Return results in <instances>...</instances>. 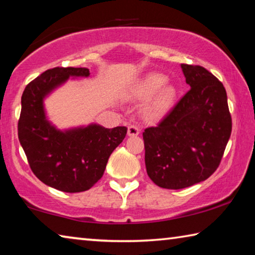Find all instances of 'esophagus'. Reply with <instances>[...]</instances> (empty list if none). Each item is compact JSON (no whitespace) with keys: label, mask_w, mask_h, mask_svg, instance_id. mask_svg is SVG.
Masks as SVG:
<instances>
[{"label":"esophagus","mask_w":255,"mask_h":255,"mask_svg":"<svg viewBox=\"0 0 255 255\" xmlns=\"http://www.w3.org/2000/svg\"><path fill=\"white\" fill-rule=\"evenodd\" d=\"M140 133V128L137 127V125H135V124H131V125H128V134L130 135V136H135V135H137Z\"/></svg>","instance_id":"obj_1"}]
</instances>
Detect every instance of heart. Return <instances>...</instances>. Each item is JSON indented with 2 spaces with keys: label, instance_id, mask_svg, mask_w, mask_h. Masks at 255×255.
<instances>
[{
  "label": "heart",
  "instance_id": "heart-1",
  "mask_svg": "<svg viewBox=\"0 0 255 255\" xmlns=\"http://www.w3.org/2000/svg\"><path fill=\"white\" fill-rule=\"evenodd\" d=\"M167 82V77L160 73H152L143 79V81L140 83V86L136 89V97L141 99H148L151 98L152 96L157 93L155 98L152 99L151 104L149 106V111L152 114H160L165 111L168 110L172 105L174 97H175V90L173 87L165 86Z\"/></svg>",
  "mask_w": 255,
  "mask_h": 255
}]
</instances>
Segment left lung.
Segmentation results:
<instances>
[{
    "label": "left lung",
    "mask_w": 255,
    "mask_h": 255,
    "mask_svg": "<svg viewBox=\"0 0 255 255\" xmlns=\"http://www.w3.org/2000/svg\"><path fill=\"white\" fill-rule=\"evenodd\" d=\"M191 89L157 127L143 132L148 176L162 189L206 181L222 161L232 133L225 87L200 65L181 64Z\"/></svg>",
    "instance_id": "8db88e82"
}]
</instances>
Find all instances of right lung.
<instances>
[{
  "label": "right lung",
  "instance_id": "obj_1",
  "mask_svg": "<svg viewBox=\"0 0 255 255\" xmlns=\"http://www.w3.org/2000/svg\"><path fill=\"white\" fill-rule=\"evenodd\" d=\"M87 68L49 69L29 82L21 97L18 122L20 144L37 178L54 189L77 193L102 178L108 158L128 128L97 124L60 131L45 115L44 98L70 77H89Z\"/></svg>",
  "mask_w": 255,
  "mask_h": 255
}]
</instances>
